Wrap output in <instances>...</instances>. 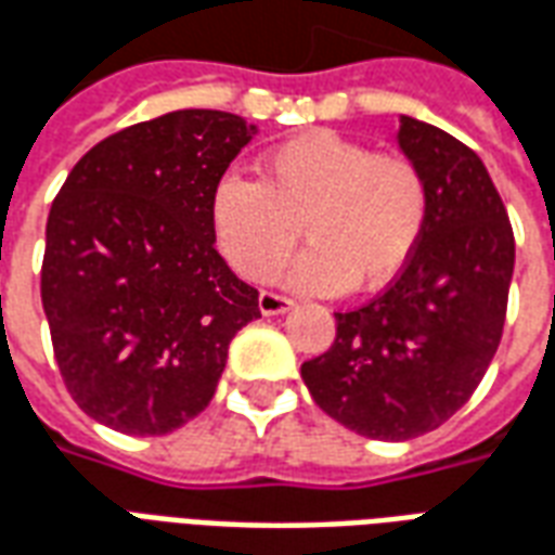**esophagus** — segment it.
I'll use <instances>...</instances> for the list:
<instances>
[{"mask_svg":"<svg viewBox=\"0 0 555 555\" xmlns=\"http://www.w3.org/2000/svg\"><path fill=\"white\" fill-rule=\"evenodd\" d=\"M294 306L291 297L285 294H273V291H261V297H258V309L261 314H285Z\"/></svg>","mask_w":555,"mask_h":555,"instance_id":"34e87169","label":"esophagus"}]
</instances>
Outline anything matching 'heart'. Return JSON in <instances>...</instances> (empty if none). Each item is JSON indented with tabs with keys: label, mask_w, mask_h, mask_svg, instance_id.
<instances>
[{
	"label": "heart",
	"mask_w": 555,
	"mask_h": 555,
	"mask_svg": "<svg viewBox=\"0 0 555 555\" xmlns=\"http://www.w3.org/2000/svg\"><path fill=\"white\" fill-rule=\"evenodd\" d=\"M258 171V183L229 171L210 193L219 253L249 282H264L288 261L300 229L309 249L291 267L294 288L377 291L404 273L428 229L425 171L333 130L282 142Z\"/></svg>",
	"instance_id": "1"
}]
</instances>
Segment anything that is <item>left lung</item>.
<instances>
[{
  "label": "left lung",
  "mask_w": 555,
  "mask_h": 555,
  "mask_svg": "<svg viewBox=\"0 0 555 555\" xmlns=\"http://www.w3.org/2000/svg\"><path fill=\"white\" fill-rule=\"evenodd\" d=\"M398 147L425 171L430 217L404 273L336 312V341L302 362L326 416L372 440H413L464 408L500 348L514 231L473 147L401 115Z\"/></svg>",
  "instance_id": "obj_1"
}]
</instances>
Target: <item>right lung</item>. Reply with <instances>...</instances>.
Here are the masks:
<instances>
[{
  "label": "right lung",
  "instance_id": "obj_1",
  "mask_svg": "<svg viewBox=\"0 0 555 555\" xmlns=\"http://www.w3.org/2000/svg\"><path fill=\"white\" fill-rule=\"evenodd\" d=\"M258 127L178 109L125 127L67 175L41 300L67 392L94 422L163 437L210 404L237 330L261 318L210 229V193Z\"/></svg>",
  "mask_w": 555,
  "mask_h": 555
}]
</instances>
